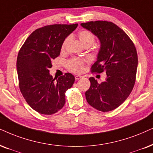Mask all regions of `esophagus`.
Wrapping results in <instances>:
<instances>
[{"mask_svg": "<svg viewBox=\"0 0 153 153\" xmlns=\"http://www.w3.org/2000/svg\"><path fill=\"white\" fill-rule=\"evenodd\" d=\"M75 79H76V80H79V79H81L82 78V75H75Z\"/></svg>", "mask_w": 153, "mask_h": 153, "instance_id": "esophagus-1", "label": "esophagus"}]
</instances>
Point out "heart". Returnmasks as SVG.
I'll return each mask as SVG.
<instances>
[{
	"mask_svg": "<svg viewBox=\"0 0 153 153\" xmlns=\"http://www.w3.org/2000/svg\"><path fill=\"white\" fill-rule=\"evenodd\" d=\"M78 38L80 43L83 46L86 45V44H90V45H91V44H93L94 41V36L93 34L91 33L90 32L87 30L81 31L78 34ZM68 40V39H66L64 42H63L62 45V49H65ZM85 62V60L75 58V59H71L68 62V68L69 70L74 73H80L83 70V66H84Z\"/></svg>",
	"mask_w": 153,
	"mask_h": 153,
	"instance_id": "b5f03b06",
	"label": "heart"
}]
</instances>
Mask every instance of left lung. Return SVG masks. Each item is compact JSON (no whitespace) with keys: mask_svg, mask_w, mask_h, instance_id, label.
<instances>
[{"mask_svg":"<svg viewBox=\"0 0 153 153\" xmlns=\"http://www.w3.org/2000/svg\"><path fill=\"white\" fill-rule=\"evenodd\" d=\"M81 26L99 39L100 48L92 72H105L107 78L99 83L90 77L85 92L88 104L99 111L117 109L129 96L135 82L138 55L134 44L121 28L107 21L81 23Z\"/></svg>","mask_w":153,"mask_h":153,"instance_id":"1","label":"left lung"}]
</instances>
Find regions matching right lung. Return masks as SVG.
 I'll list each match as a JSON object with an SVG mask.
<instances>
[{
    "label": "right lung",
    "instance_id": "right-lung-1",
    "mask_svg": "<svg viewBox=\"0 0 153 153\" xmlns=\"http://www.w3.org/2000/svg\"><path fill=\"white\" fill-rule=\"evenodd\" d=\"M78 27L73 25H47L34 31L25 42L17 59L19 86L27 104L36 111L51 115L62 109L65 92L73 86L70 73L56 81L49 73L52 60L60 55L63 42Z\"/></svg>",
    "mask_w": 153,
    "mask_h": 153
}]
</instances>
